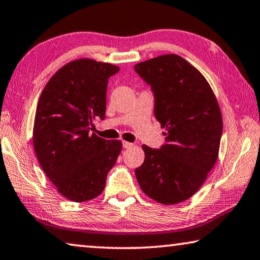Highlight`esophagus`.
I'll list each match as a JSON object with an SVG mask.
<instances>
[{"label": "esophagus", "mask_w": 260, "mask_h": 260, "mask_svg": "<svg viewBox=\"0 0 260 260\" xmlns=\"http://www.w3.org/2000/svg\"><path fill=\"white\" fill-rule=\"evenodd\" d=\"M122 146H123V148H126V149H128V148H132L134 145H133V143H131V142L122 141Z\"/></svg>", "instance_id": "esophagus-1"}]
</instances>
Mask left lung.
<instances>
[{
  "instance_id": "left-lung-1",
  "label": "left lung",
  "mask_w": 260,
  "mask_h": 260,
  "mask_svg": "<svg viewBox=\"0 0 260 260\" xmlns=\"http://www.w3.org/2000/svg\"><path fill=\"white\" fill-rule=\"evenodd\" d=\"M155 96V117L166 145H146L135 170L140 187L152 200L176 205L201 187L217 159L222 115L211 85L182 56L164 54L134 66Z\"/></svg>"
}]
</instances>
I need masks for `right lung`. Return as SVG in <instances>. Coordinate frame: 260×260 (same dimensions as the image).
<instances>
[{"mask_svg":"<svg viewBox=\"0 0 260 260\" xmlns=\"http://www.w3.org/2000/svg\"><path fill=\"white\" fill-rule=\"evenodd\" d=\"M118 72L111 63L74 60L51 77L39 97L34 125L37 158L59 193L75 203L101 194L121 151L119 140L90 134L93 119L105 118L108 82Z\"/></svg>","mask_w":260,"mask_h":260,"instance_id":"right-lung-1","label":"right lung"}]
</instances>
